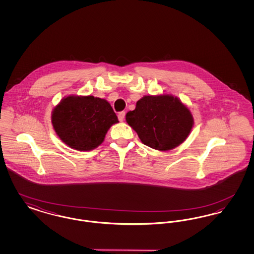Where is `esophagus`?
I'll use <instances>...</instances> for the list:
<instances>
[{
    "label": "esophagus",
    "mask_w": 254,
    "mask_h": 254,
    "mask_svg": "<svg viewBox=\"0 0 254 254\" xmlns=\"http://www.w3.org/2000/svg\"><path fill=\"white\" fill-rule=\"evenodd\" d=\"M125 116H126V112H125V111L120 112V113L118 114V119H119V121H124V120H125Z\"/></svg>",
    "instance_id": "obj_1"
}]
</instances>
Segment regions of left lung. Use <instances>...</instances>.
<instances>
[{"label":"left lung","mask_w":254,"mask_h":254,"mask_svg":"<svg viewBox=\"0 0 254 254\" xmlns=\"http://www.w3.org/2000/svg\"><path fill=\"white\" fill-rule=\"evenodd\" d=\"M126 121L144 145L168 151L184 143L193 127V116L178 97L171 94L145 95Z\"/></svg>","instance_id":"left-lung-1"}]
</instances>
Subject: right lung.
I'll return each instance as SVG.
<instances>
[{
	"label": "right lung",
	"instance_id": "1",
	"mask_svg": "<svg viewBox=\"0 0 254 254\" xmlns=\"http://www.w3.org/2000/svg\"><path fill=\"white\" fill-rule=\"evenodd\" d=\"M119 123L110 104L98 97H64L51 112V124L61 140L79 151L101 145L111 126Z\"/></svg>",
	"mask_w": 254,
	"mask_h": 254
}]
</instances>
